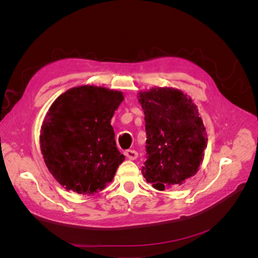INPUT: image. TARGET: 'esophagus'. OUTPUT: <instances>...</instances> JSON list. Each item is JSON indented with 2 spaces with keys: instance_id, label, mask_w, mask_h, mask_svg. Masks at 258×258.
<instances>
[{
  "instance_id": "1",
  "label": "esophagus",
  "mask_w": 258,
  "mask_h": 258,
  "mask_svg": "<svg viewBox=\"0 0 258 258\" xmlns=\"http://www.w3.org/2000/svg\"><path fill=\"white\" fill-rule=\"evenodd\" d=\"M123 154H124V156H126L127 158H129L131 160H135L138 157L137 151H134V150H127V151H124Z\"/></svg>"
}]
</instances>
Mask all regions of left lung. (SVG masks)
Wrapping results in <instances>:
<instances>
[{
  "mask_svg": "<svg viewBox=\"0 0 258 258\" xmlns=\"http://www.w3.org/2000/svg\"><path fill=\"white\" fill-rule=\"evenodd\" d=\"M145 115L146 161L142 174L158 190L181 185L198 172L207 132L197 106L173 88L140 92Z\"/></svg>",
  "mask_w": 258,
  "mask_h": 258,
  "instance_id": "left-lung-1",
  "label": "left lung"
}]
</instances>
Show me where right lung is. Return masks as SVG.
I'll return each instance as SVG.
<instances>
[{
  "mask_svg": "<svg viewBox=\"0 0 258 258\" xmlns=\"http://www.w3.org/2000/svg\"><path fill=\"white\" fill-rule=\"evenodd\" d=\"M122 100L120 91L81 86L62 93L49 107L41 151L50 173L68 190L92 195L112 182L124 160L111 126Z\"/></svg>",
  "mask_w": 258,
  "mask_h": 258,
  "instance_id": "obj_1",
  "label": "right lung"
}]
</instances>
